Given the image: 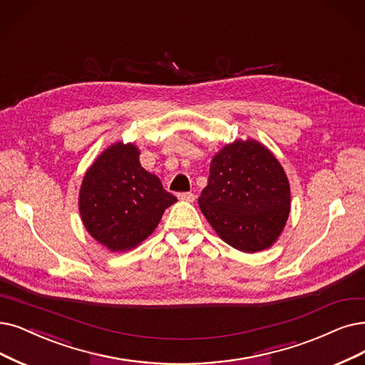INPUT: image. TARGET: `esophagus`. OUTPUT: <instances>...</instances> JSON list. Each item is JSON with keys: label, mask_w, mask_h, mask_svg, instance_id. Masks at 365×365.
Masks as SVG:
<instances>
[{"label": "esophagus", "mask_w": 365, "mask_h": 365, "mask_svg": "<svg viewBox=\"0 0 365 365\" xmlns=\"http://www.w3.org/2000/svg\"><path fill=\"white\" fill-rule=\"evenodd\" d=\"M178 199L182 202H193L195 200V195L193 193H180Z\"/></svg>", "instance_id": "obj_1"}]
</instances>
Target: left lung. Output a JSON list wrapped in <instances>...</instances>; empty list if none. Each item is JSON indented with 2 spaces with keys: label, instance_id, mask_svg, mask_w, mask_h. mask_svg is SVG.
I'll return each mask as SVG.
<instances>
[{
  "label": "left lung",
  "instance_id": "1",
  "mask_svg": "<svg viewBox=\"0 0 365 365\" xmlns=\"http://www.w3.org/2000/svg\"><path fill=\"white\" fill-rule=\"evenodd\" d=\"M200 211L233 249L257 253L279 240L290 212V185L275 155L256 139L226 143L210 165Z\"/></svg>",
  "mask_w": 365,
  "mask_h": 365
}]
</instances>
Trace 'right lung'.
<instances>
[{"label": "right lung", "mask_w": 365, "mask_h": 365, "mask_svg": "<svg viewBox=\"0 0 365 365\" xmlns=\"http://www.w3.org/2000/svg\"><path fill=\"white\" fill-rule=\"evenodd\" d=\"M135 143L115 142L85 172L79 212L86 232L110 252H127L147 240L177 197L140 166Z\"/></svg>", "instance_id": "1"}]
</instances>
